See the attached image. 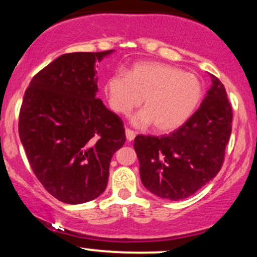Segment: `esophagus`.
<instances>
[{
  "instance_id": "obj_1",
  "label": "esophagus",
  "mask_w": 257,
  "mask_h": 257,
  "mask_svg": "<svg viewBox=\"0 0 257 257\" xmlns=\"http://www.w3.org/2000/svg\"><path fill=\"white\" fill-rule=\"evenodd\" d=\"M125 137H126V140H128V141H133V140H134V138H135V132L132 131V129L126 128L125 129Z\"/></svg>"
}]
</instances>
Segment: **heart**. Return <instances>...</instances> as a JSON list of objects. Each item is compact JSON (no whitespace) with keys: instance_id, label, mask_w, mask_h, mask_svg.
Returning <instances> with one entry per match:
<instances>
[{"instance_id":"b5f03b06","label":"heart","mask_w":257,"mask_h":257,"mask_svg":"<svg viewBox=\"0 0 257 257\" xmlns=\"http://www.w3.org/2000/svg\"><path fill=\"white\" fill-rule=\"evenodd\" d=\"M111 107L128 114L141 105L144 110L133 117V124L166 133L185 124L202 101L204 87L194 73L161 63H140L128 75L113 73L105 85Z\"/></svg>"}]
</instances>
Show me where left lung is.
<instances>
[{"label":"left lung","mask_w":257,"mask_h":257,"mask_svg":"<svg viewBox=\"0 0 257 257\" xmlns=\"http://www.w3.org/2000/svg\"><path fill=\"white\" fill-rule=\"evenodd\" d=\"M210 77V89L185 124L169 135L134 139L141 182L161 198L192 196L222 167L232 132V106L220 79Z\"/></svg>","instance_id":"obj_1"}]
</instances>
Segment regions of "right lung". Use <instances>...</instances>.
<instances>
[{"label":"right lung","instance_id":"obj_1","mask_svg":"<svg viewBox=\"0 0 257 257\" xmlns=\"http://www.w3.org/2000/svg\"><path fill=\"white\" fill-rule=\"evenodd\" d=\"M112 52L60 55L34 76L23 99L19 137L31 169L67 204L104 192L112 156L125 143L122 119L96 98L95 63Z\"/></svg>","mask_w":257,"mask_h":257}]
</instances>
